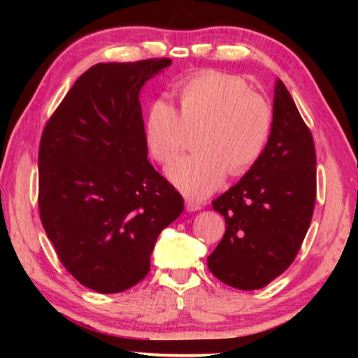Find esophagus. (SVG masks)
<instances>
[{"mask_svg":"<svg viewBox=\"0 0 358 358\" xmlns=\"http://www.w3.org/2000/svg\"><path fill=\"white\" fill-rule=\"evenodd\" d=\"M185 207H186V211H197V210L202 208V203L196 202V201H191V199H186Z\"/></svg>","mask_w":358,"mask_h":358,"instance_id":"1","label":"esophagus"}]
</instances>
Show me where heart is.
Listing matches in <instances>:
<instances>
[{
  "instance_id": "heart-1",
  "label": "heart",
  "mask_w": 358,
  "mask_h": 358,
  "mask_svg": "<svg viewBox=\"0 0 358 358\" xmlns=\"http://www.w3.org/2000/svg\"><path fill=\"white\" fill-rule=\"evenodd\" d=\"M180 110L171 101L151 102L145 142L156 161L169 162L189 142L191 129L202 151L175 159L167 177L187 197L216 191L227 175L246 173L262 157L273 131V110L246 80L226 72L203 71L180 83Z\"/></svg>"
}]
</instances>
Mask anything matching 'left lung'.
<instances>
[{"label":"left lung","instance_id":"obj_1","mask_svg":"<svg viewBox=\"0 0 358 358\" xmlns=\"http://www.w3.org/2000/svg\"><path fill=\"white\" fill-rule=\"evenodd\" d=\"M316 203V150L292 96L276 82L273 131L260 159L213 201L226 234L207 259L230 287H265L289 268L310 229Z\"/></svg>","mask_w":358,"mask_h":358}]
</instances>
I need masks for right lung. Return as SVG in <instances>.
<instances>
[{"mask_svg":"<svg viewBox=\"0 0 358 358\" xmlns=\"http://www.w3.org/2000/svg\"><path fill=\"white\" fill-rule=\"evenodd\" d=\"M172 59L99 63L77 78L39 145V215L59 262L99 294L147 276L183 197L148 161L138 94Z\"/></svg>","mask_w":358,"mask_h":358,"instance_id":"add662e5","label":"right lung"}]
</instances>
